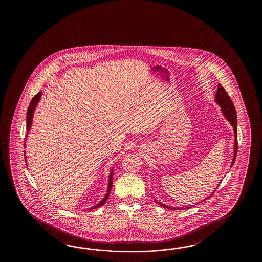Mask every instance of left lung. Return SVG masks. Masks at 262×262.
<instances>
[{
    "instance_id": "1",
    "label": "left lung",
    "mask_w": 262,
    "mask_h": 262,
    "mask_svg": "<svg viewBox=\"0 0 262 262\" xmlns=\"http://www.w3.org/2000/svg\"><path fill=\"white\" fill-rule=\"evenodd\" d=\"M214 100H215V102H216L218 105L220 106V107H221L223 115L226 117V119L228 120L229 123L231 124V126L233 127L234 135H235V139H234V155L233 159H232V162H231V166H230V167H232L234 165L235 159H236L237 151H238V141H237V139H237V138H238V134H237V114H236V111H235V107H234L232 101L230 99V97L228 96L227 92L225 91V89L223 88L220 84H218L217 92H216V94H215V99H214ZM215 189H216V188H215ZM214 191H215V190H214ZM212 194H213V193H212ZM212 195H209L208 198L204 199L203 201H201L208 200L210 196H212ZM156 202H157L160 206L167 208V209H169V210H175V209H177V208H175V207L167 206L166 204H163V203L158 202V201H156ZM189 208H191V206L185 207V208H178V210H181V209H189Z\"/></svg>"
}]
</instances>
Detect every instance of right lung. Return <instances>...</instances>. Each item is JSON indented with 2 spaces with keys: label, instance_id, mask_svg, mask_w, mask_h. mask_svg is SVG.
Here are the masks:
<instances>
[{
  "label": "right lung",
  "instance_id": "right-lung-1",
  "mask_svg": "<svg viewBox=\"0 0 262 262\" xmlns=\"http://www.w3.org/2000/svg\"><path fill=\"white\" fill-rule=\"evenodd\" d=\"M41 96H42V93L39 92V93L35 95L34 98L32 99L30 105H29L28 111H27V136H28L29 131H30L31 126H32V124H33V117H34V111H35L36 106H37L38 103H39ZM25 145L26 144H24V147H25ZM24 155H25V151H24ZM25 162L27 163L26 156H25ZM112 169H113V167H112ZM112 180H113V171L112 170L111 173H110V176H108V184H107V189H106V195L103 198V200H102L99 203H97L95 206L90 208L89 210H93V209H95V208L102 206V205L106 202L107 198H108V195H110V193H111V190H112V182H113Z\"/></svg>",
  "mask_w": 262,
  "mask_h": 262
}]
</instances>
